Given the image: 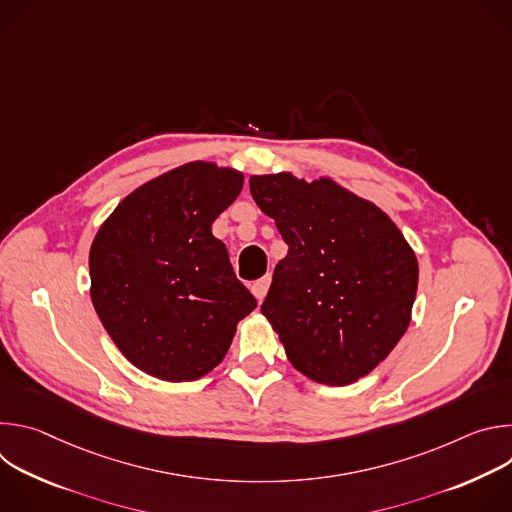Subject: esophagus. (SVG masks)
Listing matches in <instances>:
<instances>
[{
    "label": "esophagus",
    "mask_w": 512,
    "mask_h": 512,
    "mask_svg": "<svg viewBox=\"0 0 512 512\" xmlns=\"http://www.w3.org/2000/svg\"><path fill=\"white\" fill-rule=\"evenodd\" d=\"M269 285H271V273H267V275H263L261 279H257L253 285H251V291H253V296L261 302L265 296H267V291H269Z\"/></svg>",
    "instance_id": "esophagus-1"
}]
</instances>
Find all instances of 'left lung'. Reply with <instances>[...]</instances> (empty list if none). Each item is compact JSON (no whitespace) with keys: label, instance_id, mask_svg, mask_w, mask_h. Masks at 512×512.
<instances>
[{"label":"left lung","instance_id":"8db88e82","mask_svg":"<svg viewBox=\"0 0 512 512\" xmlns=\"http://www.w3.org/2000/svg\"><path fill=\"white\" fill-rule=\"evenodd\" d=\"M249 188L289 247L261 314L291 367L330 387L369 375L409 328L415 251L383 208L330 176L261 174Z\"/></svg>","mask_w":512,"mask_h":512}]
</instances>
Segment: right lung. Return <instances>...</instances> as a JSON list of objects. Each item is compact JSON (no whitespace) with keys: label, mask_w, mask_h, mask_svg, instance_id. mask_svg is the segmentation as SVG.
I'll list each match as a JSON object with an SVG mask.
<instances>
[{"label":"right lung","mask_w":512,"mask_h":512,"mask_svg":"<svg viewBox=\"0 0 512 512\" xmlns=\"http://www.w3.org/2000/svg\"><path fill=\"white\" fill-rule=\"evenodd\" d=\"M243 172L188 162L129 192L99 227L91 300L121 354L145 375L188 383L223 362L257 308L212 223L243 190Z\"/></svg>","instance_id":"obj_1"}]
</instances>
